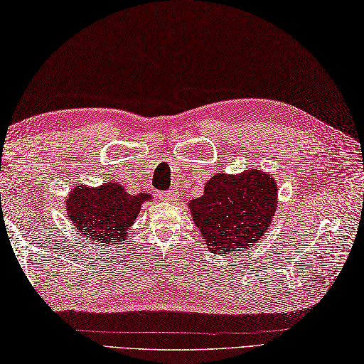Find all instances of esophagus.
<instances>
[{
  "label": "esophagus",
  "instance_id": "1",
  "mask_svg": "<svg viewBox=\"0 0 364 364\" xmlns=\"http://www.w3.org/2000/svg\"><path fill=\"white\" fill-rule=\"evenodd\" d=\"M161 199H164L165 203H171V200L176 199V191L174 190H168L166 193H161Z\"/></svg>",
  "mask_w": 364,
  "mask_h": 364
}]
</instances>
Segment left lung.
<instances>
[{"label": "left lung", "instance_id": "left-lung-1", "mask_svg": "<svg viewBox=\"0 0 364 364\" xmlns=\"http://www.w3.org/2000/svg\"><path fill=\"white\" fill-rule=\"evenodd\" d=\"M204 190L203 196L190 200V208L210 250L230 254L249 249L268 230L277 207L271 174L249 168L240 176L218 173Z\"/></svg>", "mask_w": 364, "mask_h": 364}]
</instances>
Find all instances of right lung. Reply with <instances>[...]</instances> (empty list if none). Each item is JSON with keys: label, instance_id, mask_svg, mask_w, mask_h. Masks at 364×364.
<instances>
[{"label": "right lung", "instance_id": "1", "mask_svg": "<svg viewBox=\"0 0 364 364\" xmlns=\"http://www.w3.org/2000/svg\"><path fill=\"white\" fill-rule=\"evenodd\" d=\"M149 195H129L117 182L100 188H75L67 200V212L75 228L95 243L123 241Z\"/></svg>", "mask_w": 364, "mask_h": 364}]
</instances>
